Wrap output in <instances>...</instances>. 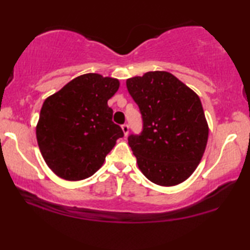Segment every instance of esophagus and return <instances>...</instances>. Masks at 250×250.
Returning a JSON list of instances; mask_svg holds the SVG:
<instances>
[{
	"label": "esophagus",
	"instance_id": "34e87169",
	"mask_svg": "<svg viewBox=\"0 0 250 250\" xmlns=\"http://www.w3.org/2000/svg\"><path fill=\"white\" fill-rule=\"evenodd\" d=\"M122 129H123V133H124V135L127 136V134H128V129H129L128 125H127V124L122 125Z\"/></svg>",
	"mask_w": 250,
	"mask_h": 250
}]
</instances>
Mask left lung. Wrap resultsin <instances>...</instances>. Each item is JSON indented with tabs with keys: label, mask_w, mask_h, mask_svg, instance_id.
<instances>
[{
	"label": "left lung",
	"mask_w": 250,
	"mask_h": 250,
	"mask_svg": "<svg viewBox=\"0 0 250 250\" xmlns=\"http://www.w3.org/2000/svg\"><path fill=\"white\" fill-rule=\"evenodd\" d=\"M139 105L143 131L128 146L146 179L173 187L192 175L208 141V124L199 97L167 71H148L126 81Z\"/></svg>",
	"instance_id": "obj_1"
}]
</instances>
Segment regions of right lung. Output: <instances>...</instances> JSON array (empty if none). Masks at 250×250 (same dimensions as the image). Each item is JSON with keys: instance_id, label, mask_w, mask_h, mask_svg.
Segmentation results:
<instances>
[{"instance_id": "add662e5", "label": "right lung", "mask_w": 250, "mask_h": 250, "mask_svg": "<svg viewBox=\"0 0 250 250\" xmlns=\"http://www.w3.org/2000/svg\"><path fill=\"white\" fill-rule=\"evenodd\" d=\"M119 88L117 78L81 75L45 99L36 139L46 165L61 179L81 181L104 165L124 133L112 122L108 100Z\"/></svg>"}]
</instances>
